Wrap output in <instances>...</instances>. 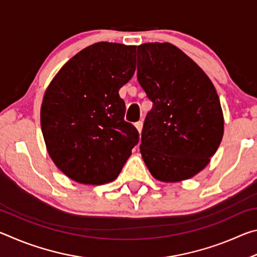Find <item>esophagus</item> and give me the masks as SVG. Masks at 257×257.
Instances as JSON below:
<instances>
[{
  "mask_svg": "<svg viewBox=\"0 0 257 257\" xmlns=\"http://www.w3.org/2000/svg\"><path fill=\"white\" fill-rule=\"evenodd\" d=\"M135 127L137 128V130H138V133L141 134L142 133V129H143V120H141V121H138V122H136L135 123Z\"/></svg>",
  "mask_w": 257,
  "mask_h": 257,
  "instance_id": "esophagus-1",
  "label": "esophagus"
}]
</instances>
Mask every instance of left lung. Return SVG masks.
<instances>
[{
    "instance_id": "1",
    "label": "left lung",
    "mask_w": 257,
    "mask_h": 257,
    "mask_svg": "<svg viewBox=\"0 0 257 257\" xmlns=\"http://www.w3.org/2000/svg\"><path fill=\"white\" fill-rule=\"evenodd\" d=\"M137 79L152 102L141 153L155 179L178 182L210 163L223 137L224 119L210 78L177 46L137 47Z\"/></svg>"
}]
</instances>
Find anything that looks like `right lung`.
<instances>
[{
	"instance_id": "add662e5",
	"label": "right lung",
	"mask_w": 257,
	"mask_h": 257,
	"mask_svg": "<svg viewBox=\"0 0 257 257\" xmlns=\"http://www.w3.org/2000/svg\"><path fill=\"white\" fill-rule=\"evenodd\" d=\"M136 46L99 42L71 58L50 82L41 107L46 150L64 175L85 185L111 182L139 141L124 121L119 89L136 70Z\"/></svg>"
}]
</instances>
